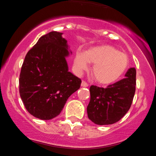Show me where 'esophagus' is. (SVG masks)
I'll return each mask as SVG.
<instances>
[{
  "mask_svg": "<svg viewBox=\"0 0 156 156\" xmlns=\"http://www.w3.org/2000/svg\"><path fill=\"white\" fill-rule=\"evenodd\" d=\"M88 86H89L88 83H87V82L83 81V80L81 82V87H88Z\"/></svg>",
  "mask_w": 156,
  "mask_h": 156,
  "instance_id": "34e87169",
  "label": "esophagus"
}]
</instances>
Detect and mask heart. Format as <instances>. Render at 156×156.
Instances as JSON below:
<instances>
[{"label":"heart","mask_w":156,"mask_h":156,"mask_svg":"<svg viewBox=\"0 0 156 156\" xmlns=\"http://www.w3.org/2000/svg\"><path fill=\"white\" fill-rule=\"evenodd\" d=\"M89 63L94 64L92 76L97 82L108 85L118 80L129 66L128 55L108 44L94 46L84 53H77L74 59V69L80 74L87 70Z\"/></svg>","instance_id":"b5f03b06"}]
</instances>
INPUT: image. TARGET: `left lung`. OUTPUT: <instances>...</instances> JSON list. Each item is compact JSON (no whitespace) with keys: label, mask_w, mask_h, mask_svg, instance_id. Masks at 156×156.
Wrapping results in <instances>:
<instances>
[{"label":"left lung","mask_w":156,"mask_h":156,"mask_svg":"<svg viewBox=\"0 0 156 156\" xmlns=\"http://www.w3.org/2000/svg\"><path fill=\"white\" fill-rule=\"evenodd\" d=\"M134 67L130 68L124 79L109 85L107 88L91 86L90 101L87 106L89 119L97 125L117 122L128 112L136 91Z\"/></svg>","instance_id":"obj_1"}]
</instances>
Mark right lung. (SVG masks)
Returning <instances> with one entry per match:
<instances>
[{
  "label": "right lung",
  "mask_w": 156,
  "mask_h": 156,
  "mask_svg": "<svg viewBox=\"0 0 156 156\" xmlns=\"http://www.w3.org/2000/svg\"><path fill=\"white\" fill-rule=\"evenodd\" d=\"M62 34L51 31L41 37L28 52L21 68V99L26 110L42 120L57 117L81 83L69 72L66 58L72 51Z\"/></svg>",
  "instance_id": "right-lung-1"
}]
</instances>
